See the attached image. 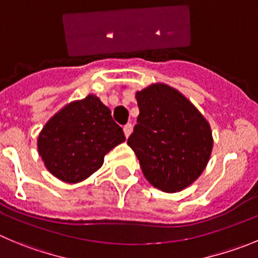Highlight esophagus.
Wrapping results in <instances>:
<instances>
[{"label":"esophagus","instance_id":"1","mask_svg":"<svg viewBox=\"0 0 258 258\" xmlns=\"http://www.w3.org/2000/svg\"><path fill=\"white\" fill-rule=\"evenodd\" d=\"M122 129H124L125 137H126V138H129V136H131L132 132H133V125L126 124V125H124V127H122Z\"/></svg>","mask_w":258,"mask_h":258}]
</instances>
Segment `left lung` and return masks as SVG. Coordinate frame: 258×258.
<instances>
[{
  "mask_svg": "<svg viewBox=\"0 0 258 258\" xmlns=\"http://www.w3.org/2000/svg\"><path fill=\"white\" fill-rule=\"evenodd\" d=\"M139 116L127 146L144 177L163 192H178L195 182L213 149L208 120L180 91L153 83L136 94Z\"/></svg>",
  "mask_w": 258,
  "mask_h": 258,
  "instance_id": "8db88e82",
  "label": "left lung"
}]
</instances>
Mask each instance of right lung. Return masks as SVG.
<instances>
[{"label":"right lung","instance_id":"1","mask_svg":"<svg viewBox=\"0 0 258 258\" xmlns=\"http://www.w3.org/2000/svg\"><path fill=\"white\" fill-rule=\"evenodd\" d=\"M122 142V129L109 107L88 95L67 104L46 121L38 137V152L54 177L77 183L96 172L105 154Z\"/></svg>","mask_w":258,"mask_h":258}]
</instances>
